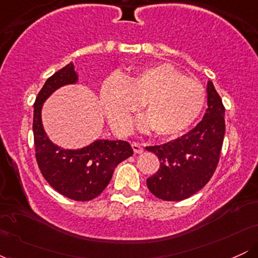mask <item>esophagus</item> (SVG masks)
Returning a JSON list of instances; mask_svg holds the SVG:
<instances>
[{
    "mask_svg": "<svg viewBox=\"0 0 258 258\" xmlns=\"http://www.w3.org/2000/svg\"><path fill=\"white\" fill-rule=\"evenodd\" d=\"M132 148H133V152H135L136 154L143 153V146H142V144L137 143V142H133Z\"/></svg>",
    "mask_w": 258,
    "mask_h": 258,
    "instance_id": "esophagus-1",
    "label": "esophagus"
}]
</instances>
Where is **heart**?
Segmentation results:
<instances>
[{
  "label": "heart",
  "mask_w": 258,
  "mask_h": 258,
  "mask_svg": "<svg viewBox=\"0 0 258 258\" xmlns=\"http://www.w3.org/2000/svg\"><path fill=\"white\" fill-rule=\"evenodd\" d=\"M99 100L112 128L120 135L132 130V119L144 104L148 116L142 128L159 136H178L199 119L206 104L205 87L171 64L143 68L121 78L111 75L102 84Z\"/></svg>",
  "instance_id": "obj_1"
}]
</instances>
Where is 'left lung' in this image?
<instances>
[{
    "mask_svg": "<svg viewBox=\"0 0 258 258\" xmlns=\"http://www.w3.org/2000/svg\"><path fill=\"white\" fill-rule=\"evenodd\" d=\"M224 133V105L214 84L209 81L203 120L182 137L146 148L160 161L156 173L147 179L152 194L165 201H180L203 189L220 161Z\"/></svg>",
    "mask_w": 258,
    "mask_h": 258,
    "instance_id": "obj_1",
    "label": "left lung"
}]
</instances>
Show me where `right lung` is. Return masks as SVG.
<instances>
[{"label": "right lung", "instance_id": "obj_1", "mask_svg": "<svg viewBox=\"0 0 258 258\" xmlns=\"http://www.w3.org/2000/svg\"><path fill=\"white\" fill-rule=\"evenodd\" d=\"M78 80L73 63L58 70L44 82L34 103L35 156L43 178L53 189L75 201L97 198L110 182L115 167L133 155L128 142L97 139L79 150H65L53 144L41 121L43 102L57 88Z\"/></svg>", "mask_w": 258, "mask_h": 258}]
</instances>
